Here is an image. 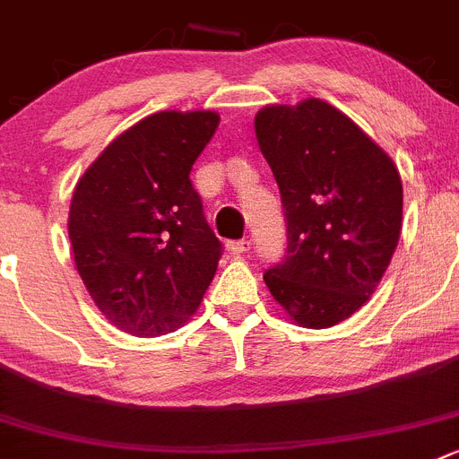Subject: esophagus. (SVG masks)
<instances>
[{
	"label": "esophagus",
	"mask_w": 459,
	"mask_h": 459,
	"mask_svg": "<svg viewBox=\"0 0 459 459\" xmlns=\"http://www.w3.org/2000/svg\"><path fill=\"white\" fill-rule=\"evenodd\" d=\"M227 250H230V255H234V256H243L247 250H250V241L227 243Z\"/></svg>",
	"instance_id": "1"
}]
</instances>
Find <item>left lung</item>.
<instances>
[{
    "label": "left lung",
    "instance_id": "8db88e82",
    "mask_svg": "<svg viewBox=\"0 0 459 459\" xmlns=\"http://www.w3.org/2000/svg\"><path fill=\"white\" fill-rule=\"evenodd\" d=\"M255 133L288 225V255L265 286L292 322L329 329L369 302L390 265L403 218L399 169L322 99L261 108Z\"/></svg>",
    "mask_w": 459,
    "mask_h": 459
}]
</instances>
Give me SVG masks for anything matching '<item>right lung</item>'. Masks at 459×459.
<instances>
[{"label": "right lung", "mask_w": 459, "mask_h": 459, "mask_svg": "<svg viewBox=\"0 0 459 459\" xmlns=\"http://www.w3.org/2000/svg\"><path fill=\"white\" fill-rule=\"evenodd\" d=\"M218 112L164 110L108 143L69 204L74 264L91 302L130 335L180 329L216 274L221 241L189 180Z\"/></svg>", "instance_id": "obj_1"}]
</instances>
